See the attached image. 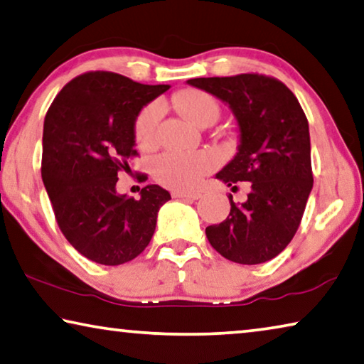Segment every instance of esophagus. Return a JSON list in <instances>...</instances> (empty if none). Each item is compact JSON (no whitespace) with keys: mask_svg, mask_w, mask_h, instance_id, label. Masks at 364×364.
<instances>
[{"mask_svg":"<svg viewBox=\"0 0 364 364\" xmlns=\"http://www.w3.org/2000/svg\"><path fill=\"white\" fill-rule=\"evenodd\" d=\"M171 196L176 199H191V200H196L200 198L199 193H183V191H175V193H171Z\"/></svg>","mask_w":364,"mask_h":364,"instance_id":"1","label":"esophagus"}]
</instances>
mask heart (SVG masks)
I'll use <instances>...</instances> for the list:
<instances>
[{"label":"heart","instance_id":"b5f03b06","mask_svg":"<svg viewBox=\"0 0 364 364\" xmlns=\"http://www.w3.org/2000/svg\"><path fill=\"white\" fill-rule=\"evenodd\" d=\"M175 108L193 124L205 128L215 123L220 114V105L209 92L188 89L173 97ZM164 114V105L152 102L137 113L134 121V137L141 147L149 149L157 142L159 124ZM215 166V157L209 152L198 154H164L154 161V175L157 181L171 189H191Z\"/></svg>","mask_w":364,"mask_h":364}]
</instances>
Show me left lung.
<instances>
[{
	"mask_svg": "<svg viewBox=\"0 0 364 364\" xmlns=\"http://www.w3.org/2000/svg\"><path fill=\"white\" fill-rule=\"evenodd\" d=\"M188 84L232 108L240 147L217 178L228 186L250 183L251 188L241 205L228 196L232 209L227 220L207 227V240L232 262H267L293 240L313 189L306 114L282 80L265 74L198 77Z\"/></svg>",
	"mask_w": 364,
	"mask_h": 364,
	"instance_id": "1",
	"label": "left lung"
}]
</instances>
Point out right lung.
<instances>
[{
	"label": "right lung",
	"mask_w": 364,
	"mask_h": 364,
	"mask_svg": "<svg viewBox=\"0 0 364 364\" xmlns=\"http://www.w3.org/2000/svg\"><path fill=\"white\" fill-rule=\"evenodd\" d=\"M168 90L109 71H89L60 90L43 123L42 180L65 238L84 257L119 265L151 243L170 193L157 184L141 199L117 193L118 173L137 157L134 121L144 105Z\"/></svg>",
	"instance_id": "1"
}]
</instances>
